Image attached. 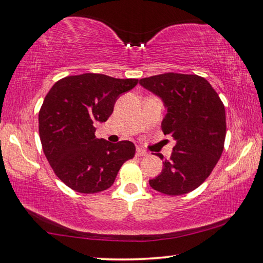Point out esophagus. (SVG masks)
I'll return each mask as SVG.
<instances>
[{
    "instance_id": "34e87169",
    "label": "esophagus",
    "mask_w": 263,
    "mask_h": 263,
    "mask_svg": "<svg viewBox=\"0 0 263 263\" xmlns=\"http://www.w3.org/2000/svg\"><path fill=\"white\" fill-rule=\"evenodd\" d=\"M136 155H137V156H144V155H148V153L145 152V151H143V149L137 148V149H136Z\"/></svg>"
}]
</instances>
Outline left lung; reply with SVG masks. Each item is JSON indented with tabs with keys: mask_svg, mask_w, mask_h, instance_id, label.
<instances>
[{
	"mask_svg": "<svg viewBox=\"0 0 263 263\" xmlns=\"http://www.w3.org/2000/svg\"><path fill=\"white\" fill-rule=\"evenodd\" d=\"M139 83L162 101L167 115L161 127L176 141L168 160L157 154L163 168L149 184L167 195L192 192L211 175L223 152V103L211 83L197 75L165 72Z\"/></svg>",
	"mask_w": 263,
	"mask_h": 263,
	"instance_id": "8db88e82",
	"label": "left lung"
}]
</instances>
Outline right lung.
<instances>
[{
    "mask_svg": "<svg viewBox=\"0 0 263 263\" xmlns=\"http://www.w3.org/2000/svg\"><path fill=\"white\" fill-rule=\"evenodd\" d=\"M135 79H114L87 72L56 82L39 112L42 148L56 176L72 191H106L127 160L135 155L130 141L110 143L95 136L96 122H106Z\"/></svg>",
    "mask_w": 263,
    "mask_h": 263,
    "instance_id": "right-lung-1",
    "label": "right lung"
}]
</instances>
